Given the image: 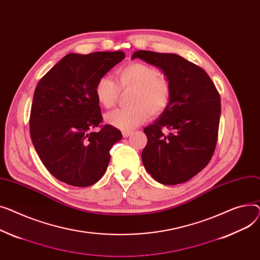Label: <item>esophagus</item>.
I'll return each instance as SVG.
<instances>
[{
	"label": "esophagus",
	"instance_id": "esophagus-1",
	"mask_svg": "<svg viewBox=\"0 0 260 260\" xmlns=\"http://www.w3.org/2000/svg\"><path fill=\"white\" fill-rule=\"evenodd\" d=\"M121 133H123L124 137H128V136H130L132 134V131H123Z\"/></svg>",
	"mask_w": 260,
	"mask_h": 260
}]
</instances>
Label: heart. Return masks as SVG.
I'll return each mask as SVG.
<instances>
[{
	"label": "heart",
	"mask_w": 260,
	"mask_h": 260,
	"mask_svg": "<svg viewBox=\"0 0 260 260\" xmlns=\"http://www.w3.org/2000/svg\"><path fill=\"white\" fill-rule=\"evenodd\" d=\"M116 84L107 76L99 79L94 87L98 102L111 108L119 89H131L126 108H117L105 115L111 126L130 131L147 120L149 114H160L170 102V85L160 71L146 63L132 62L115 71ZM119 87H117V86Z\"/></svg>",
	"instance_id": "b5f03b06"
}]
</instances>
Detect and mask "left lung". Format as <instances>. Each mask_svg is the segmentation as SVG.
<instances>
[{
    "instance_id": "8db88e82",
    "label": "left lung",
    "mask_w": 260,
    "mask_h": 260,
    "mask_svg": "<svg viewBox=\"0 0 260 260\" xmlns=\"http://www.w3.org/2000/svg\"><path fill=\"white\" fill-rule=\"evenodd\" d=\"M141 58L159 68L170 85V102L144 129L142 160L162 185L186 182L201 172L214 153L220 118V96L207 72L175 53L140 50Z\"/></svg>"
}]
</instances>
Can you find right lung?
Listing matches in <instances>:
<instances>
[{"label":"right lung","instance_id":"obj_1","mask_svg":"<svg viewBox=\"0 0 260 260\" xmlns=\"http://www.w3.org/2000/svg\"><path fill=\"white\" fill-rule=\"evenodd\" d=\"M125 58L123 51L68 53L40 80L30 113V136L43 165L55 178L89 187L105 174L121 133L103 121L94 94L99 79Z\"/></svg>","mask_w":260,"mask_h":260}]
</instances>
